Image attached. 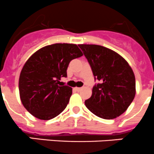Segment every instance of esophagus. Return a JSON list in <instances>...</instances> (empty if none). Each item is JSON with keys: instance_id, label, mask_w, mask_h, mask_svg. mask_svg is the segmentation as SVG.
I'll use <instances>...</instances> for the list:
<instances>
[{"instance_id": "1", "label": "esophagus", "mask_w": 154, "mask_h": 154, "mask_svg": "<svg viewBox=\"0 0 154 154\" xmlns=\"http://www.w3.org/2000/svg\"><path fill=\"white\" fill-rule=\"evenodd\" d=\"M74 89H75L76 91H80L81 90H82V88H75Z\"/></svg>"}]
</instances>
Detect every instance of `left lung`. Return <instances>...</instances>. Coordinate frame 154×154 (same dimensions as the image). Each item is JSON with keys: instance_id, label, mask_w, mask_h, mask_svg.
I'll use <instances>...</instances> for the list:
<instances>
[{"instance_id": "obj_1", "label": "left lung", "mask_w": 154, "mask_h": 154, "mask_svg": "<svg viewBox=\"0 0 154 154\" xmlns=\"http://www.w3.org/2000/svg\"><path fill=\"white\" fill-rule=\"evenodd\" d=\"M88 60L95 85L86 107L99 118L114 119L126 112L135 95V79L132 68L120 54L98 45H79Z\"/></svg>"}]
</instances>
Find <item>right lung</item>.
<instances>
[{
    "instance_id": "right-lung-1",
    "label": "right lung",
    "mask_w": 154,
    "mask_h": 154,
    "mask_svg": "<svg viewBox=\"0 0 154 154\" xmlns=\"http://www.w3.org/2000/svg\"><path fill=\"white\" fill-rule=\"evenodd\" d=\"M83 55L75 44L55 43L33 53L24 65L19 81L24 107L35 118L48 121L67 106L72 88L58 85L66 77L69 62Z\"/></svg>"
}]
</instances>
